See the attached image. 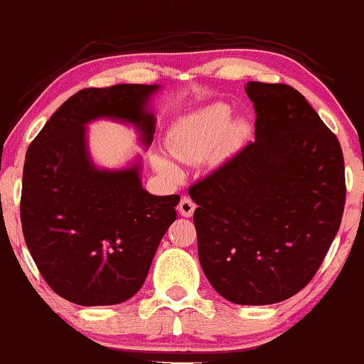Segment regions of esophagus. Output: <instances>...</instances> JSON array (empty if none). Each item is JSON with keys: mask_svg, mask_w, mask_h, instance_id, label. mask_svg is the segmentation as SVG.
<instances>
[{"mask_svg": "<svg viewBox=\"0 0 364 364\" xmlns=\"http://www.w3.org/2000/svg\"><path fill=\"white\" fill-rule=\"evenodd\" d=\"M178 211L181 216L190 218L195 211V202L190 197H181V200H179V205H178Z\"/></svg>", "mask_w": 364, "mask_h": 364, "instance_id": "1", "label": "esophagus"}]
</instances>
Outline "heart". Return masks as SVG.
Masks as SVG:
<instances>
[{"label":"heart","mask_w":364,"mask_h":364,"mask_svg":"<svg viewBox=\"0 0 364 364\" xmlns=\"http://www.w3.org/2000/svg\"><path fill=\"white\" fill-rule=\"evenodd\" d=\"M244 122H232V109L225 102H214L185 114L172 125L167 136L171 155L186 164L208 162L218 151L232 153L246 137ZM155 169L171 181H179L183 172L164 153L151 156Z\"/></svg>","instance_id":"heart-1"}]
</instances>
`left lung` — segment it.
Instances as JSON below:
<instances>
[{"mask_svg":"<svg viewBox=\"0 0 364 364\" xmlns=\"http://www.w3.org/2000/svg\"><path fill=\"white\" fill-rule=\"evenodd\" d=\"M252 143L188 188L198 259L232 304L288 300L311 282L346 205L338 139L304 95L284 83L250 82Z\"/></svg>","mask_w":364,"mask_h":364,"instance_id":"obj_1","label":"left lung"}]
</instances>
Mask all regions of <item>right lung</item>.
Instances as JSON below:
<instances>
[{"mask_svg":"<svg viewBox=\"0 0 364 364\" xmlns=\"http://www.w3.org/2000/svg\"><path fill=\"white\" fill-rule=\"evenodd\" d=\"M159 85L83 89L71 95L26 153L21 221L26 244L47 284L83 307L129 300L146 281L179 195L156 197L141 185V164L97 169L85 125L97 118L132 124L150 146Z\"/></svg>","mask_w":364,"mask_h":364,"instance_id":"obj_1","label":"right lung"}]
</instances>
